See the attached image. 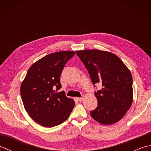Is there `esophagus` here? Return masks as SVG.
<instances>
[{
  "label": "esophagus",
  "mask_w": 151,
  "mask_h": 151,
  "mask_svg": "<svg viewBox=\"0 0 151 151\" xmlns=\"http://www.w3.org/2000/svg\"><path fill=\"white\" fill-rule=\"evenodd\" d=\"M76 99H77L78 101H82L83 99H84V97H78V98H76Z\"/></svg>",
  "instance_id": "34e87169"
}]
</instances>
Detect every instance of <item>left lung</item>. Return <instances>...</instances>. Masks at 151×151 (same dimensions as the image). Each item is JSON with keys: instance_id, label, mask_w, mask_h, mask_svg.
I'll return each instance as SVG.
<instances>
[{"instance_id": "left-lung-1", "label": "left lung", "mask_w": 151, "mask_h": 151, "mask_svg": "<svg viewBox=\"0 0 151 151\" xmlns=\"http://www.w3.org/2000/svg\"><path fill=\"white\" fill-rule=\"evenodd\" d=\"M89 72L98 106L90 112L93 119L103 124L119 121L132 103V77L129 69L115 54L99 50L76 51Z\"/></svg>"}]
</instances>
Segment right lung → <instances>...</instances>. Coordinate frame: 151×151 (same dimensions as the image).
Segmentation results:
<instances>
[{"mask_svg": "<svg viewBox=\"0 0 151 151\" xmlns=\"http://www.w3.org/2000/svg\"><path fill=\"white\" fill-rule=\"evenodd\" d=\"M74 51H60L42 58L32 65L21 86L25 110L36 123L45 127L62 124L69 117L75 102L67 98L62 88L60 76Z\"/></svg>", "mask_w": 151, "mask_h": 151, "instance_id": "obj_1", "label": "right lung"}]
</instances>
